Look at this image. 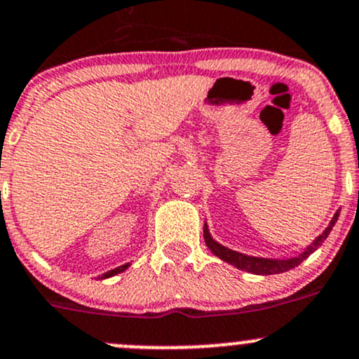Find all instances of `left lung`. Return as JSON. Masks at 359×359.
<instances>
[{
  "label": "left lung",
  "mask_w": 359,
  "mask_h": 359,
  "mask_svg": "<svg viewBox=\"0 0 359 359\" xmlns=\"http://www.w3.org/2000/svg\"><path fill=\"white\" fill-rule=\"evenodd\" d=\"M337 219H339V212L335 213L334 219H332V222H330V226L325 229V233L320 234V236L313 241V245H311V247H307L306 252L300 253L299 257H293V259H288V260L259 259V257H248V255H243V253L234 252V250H229V248L222 247V245H219L217 241H213L212 238H210V233L206 231V227H205V243H206V247L212 250L217 257H220V259L226 260V262L233 264V266H236L238 269H243V271H247V273H252V274H278V273H285V271H290V269H293V267H297L304 259H307V257H309L314 250H316L318 247H321V243H323V241L327 240L328 234H330L332 227L335 226Z\"/></svg>",
  "instance_id": "obj_1"
}]
</instances>
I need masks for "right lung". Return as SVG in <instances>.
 <instances>
[{
    "label": "right lung",
    "instance_id": "right-lung-1",
    "mask_svg": "<svg viewBox=\"0 0 359 359\" xmlns=\"http://www.w3.org/2000/svg\"><path fill=\"white\" fill-rule=\"evenodd\" d=\"M126 267H128V264H125V266H119V267H116V269L109 271V273L102 274V278H111V276H114V274H118V273H123V271H125Z\"/></svg>",
    "mask_w": 359,
    "mask_h": 359
}]
</instances>
